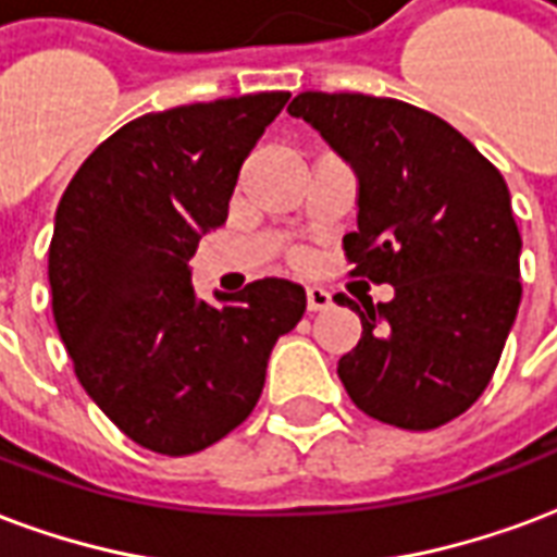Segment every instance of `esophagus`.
<instances>
[{"mask_svg": "<svg viewBox=\"0 0 557 557\" xmlns=\"http://www.w3.org/2000/svg\"><path fill=\"white\" fill-rule=\"evenodd\" d=\"M308 311H323V308L332 306V296L323 290V287H306Z\"/></svg>", "mask_w": 557, "mask_h": 557, "instance_id": "obj_1", "label": "esophagus"}]
</instances>
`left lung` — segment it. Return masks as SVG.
<instances>
[{"mask_svg":"<svg viewBox=\"0 0 557 557\" xmlns=\"http://www.w3.org/2000/svg\"><path fill=\"white\" fill-rule=\"evenodd\" d=\"M287 112L356 172L350 275L395 287L364 311L347 299L362 338L341 356V383L383 424H448L484 395L522 299L505 177L448 121L404 100L302 91Z\"/></svg>","mask_w":557,"mask_h":557,"instance_id":"obj_1","label":"left lung"}]
</instances>
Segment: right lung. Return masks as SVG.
I'll list each match as a JSON object with an SVG mask.
<instances>
[{"instance_id":"1","label":"right lung","mask_w":557,"mask_h":557,"mask_svg":"<svg viewBox=\"0 0 557 557\" xmlns=\"http://www.w3.org/2000/svg\"><path fill=\"white\" fill-rule=\"evenodd\" d=\"M287 91L150 112L112 133L64 189L50 243L52 318L76 380L141 448L184 457L243 424L306 290L258 278L198 299L189 258L225 225L243 160Z\"/></svg>"}]
</instances>
